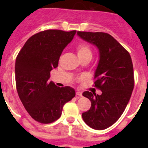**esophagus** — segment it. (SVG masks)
Wrapping results in <instances>:
<instances>
[{
	"mask_svg": "<svg viewBox=\"0 0 148 148\" xmlns=\"http://www.w3.org/2000/svg\"><path fill=\"white\" fill-rule=\"evenodd\" d=\"M76 95L77 96H78V97H81V96H82V92L80 91V90H77Z\"/></svg>",
	"mask_w": 148,
	"mask_h": 148,
	"instance_id": "34e87169",
	"label": "esophagus"
}]
</instances>
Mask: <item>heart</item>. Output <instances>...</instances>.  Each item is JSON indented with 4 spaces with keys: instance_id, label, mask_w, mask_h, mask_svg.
I'll list each match as a JSON object with an SVG mask.
<instances>
[{
    "instance_id": "heart-1",
    "label": "heart",
    "mask_w": 148,
    "mask_h": 148,
    "mask_svg": "<svg viewBox=\"0 0 148 148\" xmlns=\"http://www.w3.org/2000/svg\"><path fill=\"white\" fill-rule=\"evenodd\" d=\"M76 51L77 53V55H78V58L87 55L91 56V50H90V47L88 45L84 44V43L79 44L77 46Z\"/></svg>"
}]
</instances>
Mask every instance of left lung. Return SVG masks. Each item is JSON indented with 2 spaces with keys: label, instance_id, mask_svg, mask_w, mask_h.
Listing matches in <instances>:
<instances>
[{
  "label": "left lung",
  "instance_id": "1",
  "mask_svg": "<svg viewBox=\"0 0 148 148\" xmlns=\"http://www.w3.org/2000/svg\"><path fill=\"white\" fill-rule=\"evenodd\" d=\"M77 35L98 49L95 87L102 91L101 95L83 93L91 107L82 114V117L91 128L104 130L119 119L131 98L134 84L131 55L109 34L77 31Z\"/></svg>",
  "mask_w": 148,
  "mask_h": 148
}]
</instances>
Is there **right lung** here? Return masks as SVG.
<instances>
[{
    "mask_svg": "<svg viewBox=\"0 0 148 148\" xmlns=\"http://www.w3.org/2000/svg\"><path fill=\"white\" fill-rule=\"evenodd\" d=\"M76 31L47 30L31 36L17 54L15 81L24 108L36 121L49 124L61 116L63 107L75 96L74 88H59L48 82L50 74L58 66L63 50Z\"/></svg>",
    "mask_w": 148,
    "mask_h": 148,
    "instance_id": "1",
    "label": "right lung"
}]
</instances>
